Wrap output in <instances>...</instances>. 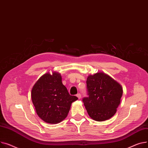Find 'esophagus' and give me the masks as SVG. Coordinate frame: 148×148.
Returning a JSON list of instances; mask_svg holds the SVG:
<instances>
[{
    "mask_svg": "<svg viewBox=\"0 0 148 148\" xmlns=\"http://www.w3.org/2000/svg\"><path fill=\"white\" fill-rule=\"evenodd\" d=\"M76 97L78 98V99H80L81 98V94H77V95H76Z\"/></svg>",
    "mask_w": 148,
    "mask_h": 148,
    "instance_id": "esophagus-1",
    "label": "esophagus"
}]
</instances>
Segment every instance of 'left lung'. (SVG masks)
Returning a JSON list of instances; mask_svg holds the SVG:
<instances>
[{"instance_id":"left-lung-1","label":"left lung","mask_w":148,"mask_h":148,"mask_svg":"<svg viewBox=\"0 0 148 148\" xmlns=\"http://www.w3.org/2000/svg\"><path fill=\"white\" fill-rule=\"evenodd\" d=\"M88 97L82 101L89 116L104 121L114 116L123 94L122 86L108 74L99 72L86 79Z\"/></svg>"}]
</instances>
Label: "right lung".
I'll use <instances>...</instances> for the list:
<instances>
[{
	"label": "right lung",
	"mask_w": 148,
	"mask_h": 148,
	"mask_svg": "<svg viewBox=\"0 0 148 148\" xmlns=\"http://www.w3.org/2000/svg\"><path fill=\"white\" fill-rule=\"evenodd\" d=\"M32 100L36 114L47 123L56 124L64 120L70 110L72 103L77 97L69 94L62 83L58 72H47L33 85Z\"/></svg>",
	"instance_id": "obj_1"
}]
</instances>
